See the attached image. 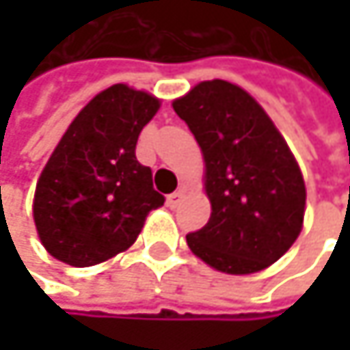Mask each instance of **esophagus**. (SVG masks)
I'll return each instance as SVG.
<instances>
[{"mask_svg": "<svg viewBox=\"0 0 350 350\" xmlns=\"http://www.w3.org/2000/svg\"><path fill=\"white\" fill-rule=\"evenodd\" d=\"M182 198H184V192L182 190H178V192H172L168 198H166V204L170 206V208H176L180 202H182Z\"/></svg>", "mask_w": 350, "mask_h": 350, "instance_id": "1", "label": "esophagus"}]
</instances>
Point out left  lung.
<instances>
[{
	"label": "left lung",
	"instance_id": "left-lung-1",
	"mask_svg": "<svg viewBox=\"0 0 350 350\" xmlns=\"http://www.w3.org/2000/svg\"><path fill=\"white\" fill-rule=\"evenodd\" d=\"M206 166L208 223L186 235L211 267L245 275L275 263L298 239L306 186L286 139L247 91L215 79L176 99Z\"/></svg>",
	"mask_w": 350,
	"mask_h": 350
}]
</instances>
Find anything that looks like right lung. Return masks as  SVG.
I'll use <instances>...</instances> for the list:
<instances>
[{"label":"right lung","mask_w":350,"mask_h":350,"mask_svg":"<svg viewBox=\"0 0 350 350\" xmlns=\"http://www.w3.org/2000/svg\"><path fill=\"white\" fill-rule=\"evenodd\" d=\"M160 99L127 85L93 97L72 119L38 178L34 223L46 251L89 267L125 251L150 211L164 204L152 170L135 158Z\"/></svg>","instance_id":"add662e5"}]
</instances>
